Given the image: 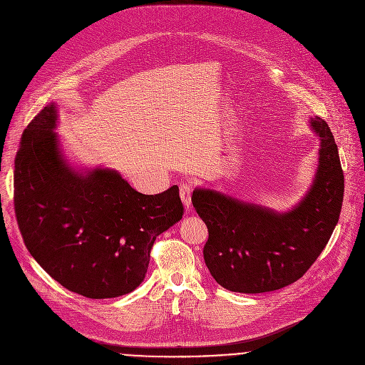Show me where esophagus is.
Segmentation results:
<instances>
[{
	"mask_svg": "<svg viewBox=\"0 0 365 365\" xmlns=\"http://www.w3.org/2000/svg\"><path fill=\"white\" fill-rule=\"evenodd\" d=\"M179 193H180L185 207L186 210H189L190 203H192V183H182L179 186Z\"/></svg>",
	"mask_w": 365,
	"mask_h": 365,
	"instance_id": "obj_1",
	"label": "esophagus"
}]
</instances>
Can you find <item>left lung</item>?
Wrapping results in <instances>:
<instances>
[{"label": "left lung", "mask_w": 365, "mask_h": 365, "mask_svg": "<svg viewBox=\"0 0 365 365\" xmlns=\"http://www.w3.org/2000/svg\"><path fill=\"white\" fill-rule=\"evenodd\" d=\"M321 140L318 170L307 193L287 212L195 189L192 203L207 227L203 258L224 289L264 293L299 280L328 244L344 199V172L328 124L309 120Z\"/></svg>", "instance_id": "left-lung-1"}]
</instances>
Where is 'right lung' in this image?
<instances>
[{"label":"right lung","mask_w":365,"mask_h":365,"mask_svg":"<svg viewBox=\"0 0 365 365\" xmlns=\"http://www.w3.org/2000/svg\"><path fill=\"white\" fill-rule=\"evenodd\" d=\"M58 107H44L23 133L14 170V210L36 262L68 290L89 299L133 292L151 247L182 220L179 187L143 195L111 169H73L55 133Z\"/></svg>","instance_id":"add662e5"}]
</instances>
